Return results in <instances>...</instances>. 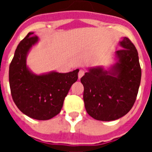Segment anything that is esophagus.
<instances>
[{
    "instance_id": "1",
    "label": "esophagus",
    "mask_w": 152,
    "mask_h": 152,
    "mask_svg": "<svg viewBox=\"0 0 152 152\" xmlns=\"http://www.w3.org/2000/svg\"><path fill=\"white\" fill-rule=\"evenodd\" d=\"M84 75V70H80L78 72V78L80 79L83 77V75Z\"/></svg>"
}]
</instances>
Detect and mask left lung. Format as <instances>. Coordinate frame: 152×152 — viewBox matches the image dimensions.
<instances>
[{"mask_svg":"<svg viewBox=\"0 0 152 152\" xmlns=\"http://www.w3.org/2000/svg\"><path fill=\"white\" fill-rule=\"evenodd\" d=\"M119 45L123 49L116 52L117 61L110 69L89 68L80 78L86 110L96 120L112 121L123 117L136 100L142 77L139 54L127 37Z\"/></svg>","mask_w":152,"mask_h":152,"instance_id":"1","label":"left lung"}]
</instances>
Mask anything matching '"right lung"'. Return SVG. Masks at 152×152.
Masks as SVG:
<instances>
[{"label":"right lung","instance_id":"right-lung-1","mask_svg":"<svg viewBox=\"0 0 152 152\" xmlns=\"http://www.w3.org/2000/svg\"><path fill=\"white\" fill-rule=\"evenodd\" d=\"M33 33H28L17 45L9 68V82L12 98L19 110L30 118L47 120L60 113L64 98L78 78L79 70L39 75L30 72L26 56L39 41Z\"/></svg>","mask_w":152,"mask_h":152}]
</instances>
